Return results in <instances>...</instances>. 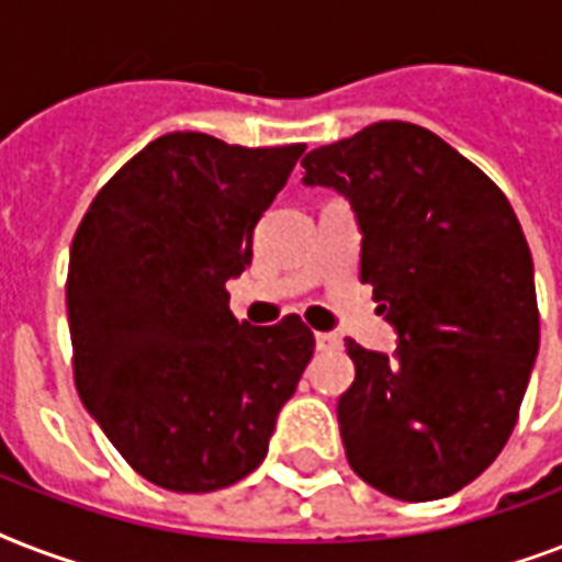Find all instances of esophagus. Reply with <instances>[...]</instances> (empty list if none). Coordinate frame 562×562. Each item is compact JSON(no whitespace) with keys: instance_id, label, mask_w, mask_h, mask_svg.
Returning <instances> with one entry per match:
<instances>
[{"instance_id":"34e87169","label":"esophagus","mask_w":562,"mask_h":562,"mask_svg":"<svg viewBox=\"0 0 562 562\" xmlns=\"http://www.w3.org/2000/svg\"><path fill=\"white\" fill-rule=\"evenodd\" d=\"M315 347L321 352H329V350H341V338L335 333H317L315 335Z\"/></svg>"}]
</instances>
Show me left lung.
Masks as SVG:
<instances>
[{
	"instance_id": "obj_1",
	"label": "left lung",
	"mask_w": 562,
	"mask_h": 562,
	"mask_svg": "<svg viewBox=\"0 0 562 562\" xmlns=\"http://www.w3.org/2000/svg\"><path fill=\"white\" fill-rule=\"evenodd\" d=\"M303 183L350 201L361 282L396 333L393 356L347 341V461L384 496H452L505 449L540 350L531 250L514 206L452 145L408 122L315 148Z\"/></svg>"
}]
</instances>
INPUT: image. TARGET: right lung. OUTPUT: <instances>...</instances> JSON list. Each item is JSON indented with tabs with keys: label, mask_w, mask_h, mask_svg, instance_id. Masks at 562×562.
<instances>
[{
	"label": "right lung",
	"mask_w": 562,
	"mask_h": 562,
	"mask_svg": "<svg viewBox=\"0 0 562 562\" xmlns=\"http://www.w3.org/2000/svg\"><path fill=\"white\" fill-rule=\"evenodd\" d=\"M303 151L166 134L110 178L75 233V384L110 443L157 487L210 493L250 475L315 352L297 315L238 324L227 294Z\"/></svg>",
	"instance_id": "right-lung-1"
}]
</instances>
